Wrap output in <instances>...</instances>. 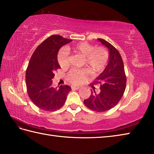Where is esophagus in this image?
Returning a JSON list of instances; mask_svg holds the SVG:
<instances>
[{
	"instance_id": "34e87169",
	"label": "esophagus",
	"mask_w": 154,
	"mask_h": 154,
	"mask_svg": "<svg viewBox=\"0 0 154 154\" xmlns=\"http://www.w3.org/2000/svg\"><path fill=\"white\" fill-rule=\"evenodd\" d=\"M71 88L72 90H79L80 88L78 87V86H72Z\"/></svg>"
}]
</instances>
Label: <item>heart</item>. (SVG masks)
Returning a JSON list of instances; mask_svg holds the SVG:
<instances>
[{
  "label": "heart",
  "instance_id": "1",
  "mask_svg": "<svg viewBox=\"0 0 154 154\" xmlns=\"http://www.w3.org/2000/svg\"><path fill=\"white\" fill-rule=\"evenodd\" d=\"M69 52L84 57L83 64L86 65L93 74H99L106 68L109 60V54L102 46L94 47L86 42H79L63 48L58 54V62L62 68H67L70 65ZM89 77V71L86 69H72L67 74L68 82L74 85L84 82Z\"/></svg>",
  "mask_w": 154,
  "mask_h": 154
}]
</instances>
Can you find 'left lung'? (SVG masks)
I'll return each instance as SVG.
<instances>
[{
	"instance_id": "8db88e82",
	"label": "left lung",
	"mask_w": 154,
	"mask_h": 154,
	"mask_svg": "<svg viewBox=\"0 0 154 154\" xmlns=\"http://www.w3.org/2000/svg\"><path fill=\"white\" fill-rule=\"evenodd\" d=\"M109 50V62L94 83L100 84V92L91 91L88 98L84 100L86 107L97 112L109 110L120 101L126 86L124 62L118 50L106 40L98 38Z\"/></svg>"
}]
</instances>
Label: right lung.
I'll return each instance as SVG.
<instances>
[{
    "mask_svg": "<svg viewBox=\"0 0 154 154\" xmlns=\"http://www.w3.org/2000/svg\"><path fill=\"white\" fill-rule=\"evenodd\" d=\"M71 41L60 35H52L37 47L31 56L26 71L28 95L38 108L45 111L62 108L71 90L68 85L58 88L52 86L55 71L60 68L57 59L59 49Z\"/></svg>",
    "mask_w": 154,
    "mask_h": 154,
    "instance_id": "right-lung-1",
    "label": "right lung"
}]
</instances>
